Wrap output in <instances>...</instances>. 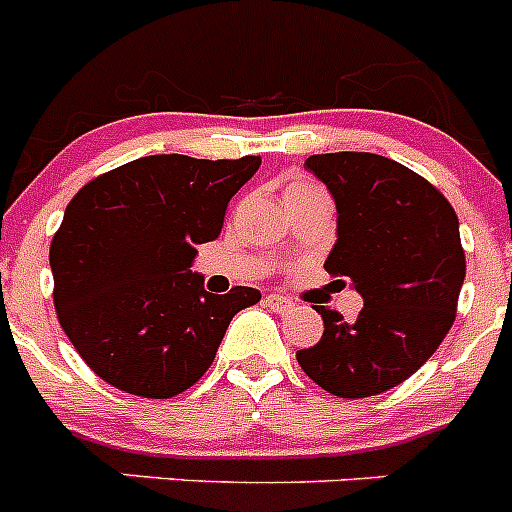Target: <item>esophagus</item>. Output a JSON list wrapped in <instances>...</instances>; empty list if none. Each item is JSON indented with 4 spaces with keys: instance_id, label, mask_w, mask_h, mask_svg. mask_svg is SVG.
<instances>
[{
    "instance_id": "obj_1",
    "label": "esophagus",
    "mask_w": 512,
    "mask_h": 512,
    "mask_svg": "<svg viewBox=\"0 0 512 512\" xmlns=\"http://www.w3.org/2000/svg\"><path fill=\"white\" fill-rule=\"evenodd\" d=\"M266 305H269L274 312H279V315H284V312H289V310H295V302L287 300V297H282V295H266Z\"/></svg>"
}]
</instances>
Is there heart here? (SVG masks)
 <instances>
[{
    "label": "heart",
    "mask_w": 512,
    "mask_h": 512,
    "mask_svg": "<svg viewBox=\"0 0 512 512\" xmlns=\"http://www.w3.org/2000/svg\"><path fill=\"white\" fill-rule=\"evenodd\" d=\"M284 202L289 205H295V202H302V200H310V197H320V194H325L323 187H318V184L312 182V179H307V176L302 174H289L287 179H284Z\"/></svg>",
    "instance_id": "b5f03b06"
}]
</instances>
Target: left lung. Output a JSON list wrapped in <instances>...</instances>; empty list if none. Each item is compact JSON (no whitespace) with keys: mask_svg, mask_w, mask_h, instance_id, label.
Returning a JSON list of instances; mask_svg holds the SVG:
<instances>
[{"mask_svg":"<svg viewBox=\"0 0 512 512\" xmlns=\"http://www.w3.org/2000/svg\"><path fill=\"white\" fill-rule=\"evenodd\" d=\"M305 166L338 210L325 271L354 282L364 307L346 323L315 305L325 330L297 361L330 395H379L413 377L454 325L467 274L459 217L428 179L377 153H318Z\"/></svg>","mask_w":512,"mask_h":512,"instance_id":"left-lung-1","label":"left lung"}]
</instances>
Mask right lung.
Listing matches in <instances>:
<instances>
[{
    "label": "right lung",
    "mask_w": 512,
    "mask_h": 512,
    "mask_svg": "<svg viewBox=\"0 0 512 512\" xmlns=\"http://www.w3.org/2000/svg\"><path fill=\"white\" fill-rule=\"evenodd\" d=\"M261 158L143 156L94 176L51 241L53 305L87 366L128 395H182L215 361L235 312L261 292L202 289L189 271L223 230L228 202Z\"/></svg>",
    "instance_id": "1"
}]
</instances>
